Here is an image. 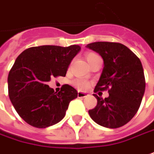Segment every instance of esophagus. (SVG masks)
Wrapping results in <instances>:
<instances>
[{
	"label": "esophagus",
	"instance_id": "obj_1",
	"mask_svg": "<svg viewBox=\"0 0 154 154\" xmlns=\"http://www.w3.org/2000/svg\"><path fill=\"white\" fill-rule=\"evenodd\" d=\"M87 96V94L82 92V91H78V97L79 98H82V97H85Z\"/></svg>",
	"mask_w": 154,
	"mask_h": 154
}]
</instances>
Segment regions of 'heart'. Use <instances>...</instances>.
<instances>
[{
	"label": "heart",
	"mask_w": 154,
	"mask_h": 154,
	"mask_svg": "<svg viewBox=\"0 0 154 154\" xmlns=\"http://www.w3.org/2000/svg\"><path fill=\"white\" fill-rule=\"evenodd\" d=\"M97 57H98L97 54L92 53V52H89V53L85 54V59L88 62V63H90ZM73 85L79 90H85L89 86L90 84L87 80H85L84 79H76L73 81Z\"/></svg>",
	"instance_id": "heart-1"
}]
</instances>
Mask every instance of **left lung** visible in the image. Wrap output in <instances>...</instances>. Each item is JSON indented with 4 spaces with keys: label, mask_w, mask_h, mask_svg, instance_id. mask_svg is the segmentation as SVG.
Returning <instances> with one entry per match:
<instances>
[{
    "label": "left lung",
    "mask_w": 154,
    "mask_h": 154,
    "mask_svg": "<svg viewBox=\"0 0 154 154\" xmlns=\"http://www.w3.org/2000/svg\"><path fill=\"white\" fill-rule=\"evenodd\" d=\"M87 48L103 59V69L95 92L108 89L109 96L97 100L96 108L89 110L91 118L103 127H121L139 109L145 92V77L142 63L135 53L120 43L93 42Z\"/></svg>",
    "instance_id": "left-lung-1"
}]
</instances>
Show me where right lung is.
Wrapping results in <instances>:
<instances>
[{"mask_svg":"<svg viewBox=\"0 0 154 154\" xmlns=\"http://www.w3.org/2000/svg\"><path fill=\"white\" fill-rule=\"evenodd\" d=\"M80 49L78 45L35 46L17 57L7 78L8 94L18 115L29 125L46 128L63 119L78 92L64 85L57 93L47 82L51 77L65 76Z\"/></svg>","mask_w":154,"mask_h":154,"instance_id":"add662e5","label":"right lung"}]
</instances>
